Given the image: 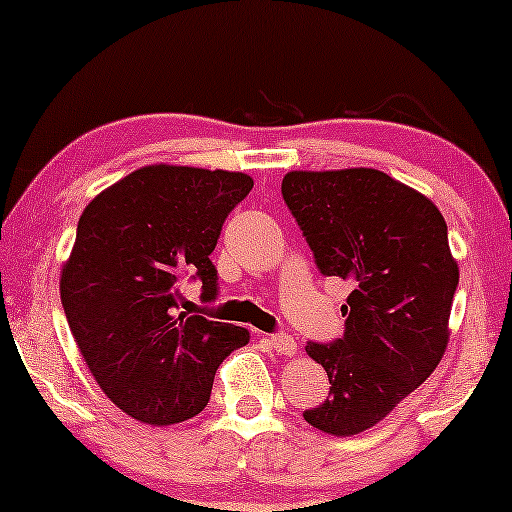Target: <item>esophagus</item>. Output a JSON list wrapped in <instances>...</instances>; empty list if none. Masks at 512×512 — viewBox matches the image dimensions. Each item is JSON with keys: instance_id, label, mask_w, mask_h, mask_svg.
Masks as SVG:
<instances>
[{"instance_id": "34e87169", "label": "esophagus", "mask_w": 512, "mask_h": 512, "mask_svg": "<svg viewBox=\"0 0 512 512\" xmlns=\"http://www.w3.org/2000/svg\"><path fill=\"white\" fill-rule=\"evenodd\" d=\"M267 342L276 351V354H281V356H293V354H296V342H293L291 334H286V332L272 334V337H269Z\"/></svg>"}]
</instances>
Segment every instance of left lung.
Here are the masks:
<instances>
[{"label": "left lung", "instance_id": "left-lung-1", "mask_svg": "<svg viewBox=\"0 0 512 512\" xmlns=\"http://www.w3.org/2000/svg\"><path fill=\"white\" fill-rule=\"evenodd\" d=\"M281 195L325 276L349 281L344 337L308 342L330 397L303 411L330 436L385 419L436 370L448 346L460 267L436 204L383 170H291Z\"/></svg>", "mask_w": 512, "mask_h": 512}]
</instances>
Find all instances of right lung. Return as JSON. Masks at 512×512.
Wrapping results in <instances>:
<instances>
[{"instance_id": "right-lung-1", "label": "right lung", "mask_w": 512, "mask_h": 512, "mask_svg": "<svg viewBox=\"0 0 512 512\" xmlns=\"http://www.w3.org/2000/svg\"><path fill=\"white\" fill-rule=\"evenodd\" d=\"M252 190L231 170L144 166L88 202L60 276L69 330L115 407L151 426L207 407L214 375L250 342L245 327L178 313L192 274L216 298L211 252L221 226Z\"/></svg>"}]
</instances>
